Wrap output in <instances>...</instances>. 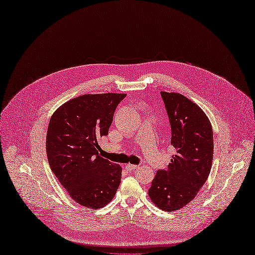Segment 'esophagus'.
<instances>
[{
    "instance_id": "34e87169",
    "label": "esophagus",
    "mask_w": 255,
    "mask_h": 255,
    "mask_svg": "<svg viewBox=\"0 0 255 255\" xmlns=\"http://www.w3.org/2000/svg\"><path fill=\"white\" fill-rule=\"evenodd\" d=\"M138 168H139V165H137V164H130V163L126 164V169L128 171H135Z\"/></svg>"
}]
</instances>
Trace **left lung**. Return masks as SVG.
<instances>
[{
	"label": "left lung",
	"mask_w": 255,
	"mask_h": 255,
	"mask_svg": "<svg viewBox=\"0 0 255 255\" xmlns=\"http://www.w3.org/2000/svg\"><path fill=\"white\" fill-rule=\"evenodd\" d=\"M160 95L176 154L165 169L157 171L148 195L158 208L172 212L188 205L206 182L213 160V130L194 102L177 93Z\"/></svg>",
	"instance_id": "left-lung-1"
}]
</instances>
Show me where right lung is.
Wrapping results in <instances>:
<instances>
[{
    "label": "right lung",
    "instance_id": "right-lung-1",
    "mask_svg": "<svg viewBox=\"0 0 255 255\" xmlns=\"http://www.w3.org/2000/svg\"><path fill=\"white\" fill-rule=\"evenodd\" d=\"M126 94L83 95L51 116L46 153L51 171L79 205L99 209L115 196L121 166L99 155L98 140L109 135L114 113Z\"/></svg>",
    "mask_w": 255,
    "mask_h": 255
}]
</instances>
